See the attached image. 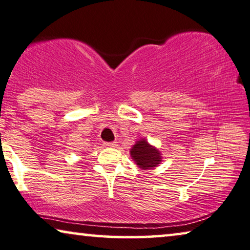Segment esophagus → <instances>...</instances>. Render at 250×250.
I'll use <instances>...</instances> for the list:
<instances>
[{
    "instance_id": "obj_1",
    "label": "esophagus",
    "mask_w": 250,
    "mask_h": 250,
    "mask_svg": "<svg viewBox=\"0 0 250 250\" xmlns=\"http://www.w3.org/2000/svg\"><path fill=\"white\" fill-rule=\"evenodd\" d=\"M104 146H106V147H116V146H117V144H116V142L104 143Z\"/></svg>"
}]
</instances>
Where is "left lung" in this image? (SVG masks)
Returning <instances> with one entry per match:
<instances>
[{"label":"left lung","instance_id":"8db88e82","mask_svg":"<svg viewBox=\"0 0 250 250\" xmlns=\"http://www.w3.org/2000/svg\"><path fill=\"white\" fill-rule=\"evenodd\" d=\"M129 154H131L134 162L137 165V167L143 170L158 167L162 161L161 152L155 146H151L146 139L136 141V143L129 151Z\"/></svg>","mask_w":250,"mask_h":250}]
</instances>
